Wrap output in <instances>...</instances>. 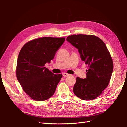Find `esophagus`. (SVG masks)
<instances>
[{
	"instance_id": "obj_1",
	"label": "esophagus",
	"mask_w": 127,
	"mask_h": 127,
	"mask_svg": "<svg viewBox=\"0 0 127 127\" xmlns=\"http://www.w3.org/2000/svg\"><path fill=\"white\" fill-rule=\"evenodd\" d=\"M69 75V74H67V73H66V72H64L63 74V76L64 77H67Z\"/></svg>"
}]
</instances>
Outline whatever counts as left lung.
Instances as JSON below:
<instances>
[{
    "instance_id": "8db88e82",
    "label": "left lung",
    "mask_w": 127,
    "mask_h": 127,
    "mask_svg": "<svg viewBox=\"0 0 127 127\" xmlns=\"http://www.w3.org/2000/svg\"><path fill=\"white\" fill-rule=\"evenodd\" d=\"M67 41L78 49L80 58L88 66L86 78H76L74 93L79 98L91 101L98 97L109 83L113 64L105 44L92 35H72Z\"/></svg>"
}]
</instances>
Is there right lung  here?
<instances>
[{
    "mask_svg": "<svg viewBox=\"0 0 127 127\" xmlns=\"http://www.w3.org/2000/svg\"><path fill=\"white\" fill-rule=\"evenodd\" d=\"M64 41V37L39 38L26 43L19 53L17 78L33 100L45 101L54 94L63 75L53 74L44 65L54 58Z\"/></svg>",
    "mask_w": 127,
    "mask_h": 127,
    "instance_id": "1",
    "label": "right lung"
}]
</instances>
